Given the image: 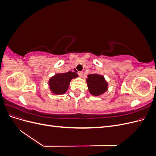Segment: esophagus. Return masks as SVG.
<instances>
[{
    "label": "esophagus",
    "instance_id": "obj_1",
    "mask_svg": "<svg viewBox=\"0 0 156 156\" xmlns=\"http://www.w3.org/2000/svg\"><path fill=\"white\" fill-rule=\"evenodd\" d=\"M78 75H79L80 77H83V72H78Z\"/></svg>",
    "mask_w": 156,
    "mask_h": 156
}]
</instances>
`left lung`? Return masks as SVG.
<instances>
[{"instance_id": "8db88e82", "label": "left lung", "mask_w": 156, "mask_h": 156, "mask_svg": "<svg viewBox=\"0 0 156 156\" xmlns=\"http://www.w3.org/2000/svg\"><path fill=\"white\" fill-rule=\"evenodd\" d=\"M89 92L93 96H99L107 91L108 84L103 76L98 74H90L87 79Z\"/></svg>"}]
</instances>
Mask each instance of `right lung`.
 <instances>
[{"label":"right lung","mask_w":156,"mask_h":156,"mask_svg":"<svg viewBox=\"0 0 156 156\" xmlns=\"http://www.w3.org/2000/svg\"><path fill=\"white\" fill-rule=\"evenodd\" d=\"M77 77V73L72 72L56 74L49 81L51 90L55 94H64L67 91L71 80Z\"/></svg>","instance_id":"add662e5"}]
</instances>
